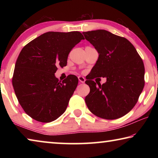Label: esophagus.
Wrapping results in <instances>:
<instances>
[{"instance_id": "esophagus-1", "label": "esophagus", "mask_w": 158, "mask_h": 158, "mask_svg": "<svg viewBox=\"0 0 158 158\" xmlns=\"http://www.w3.org/2000/svg\"><path fill=\"white\" fill-rule=\"evenodd\" d=\"M78 79H79V81L80 83H84L85 81V79L82 76H79Z\"/></svg>"}]
</instances>
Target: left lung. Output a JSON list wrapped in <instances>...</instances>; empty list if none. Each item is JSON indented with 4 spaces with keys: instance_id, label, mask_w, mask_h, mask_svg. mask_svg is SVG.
I'll return each instance as SVG.
<instances>
[{
    "instance_id": "1",
    "label": "left lung",
    "mask_w": 158,
    "mask_h": 158,
    "mask_svg": "<svg viewBox=\"0 0 158 158\" xmlns=\"http://www.w3.org/2000/svg\"><path fill=\"white\" fill-rule=\"evenodd\" d=\"M83 34L99 53L85 82L90 87L85 104L93 114L102 118H119L132 110L142 92L145 84L143 60L125 37L105 30ZM97 76L105 77L107 81L101 85L93 81Z\"/></svg>"
}]
</instances>
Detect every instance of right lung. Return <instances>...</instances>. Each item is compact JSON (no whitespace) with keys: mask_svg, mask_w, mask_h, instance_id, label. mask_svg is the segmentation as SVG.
Masks as SVG:
<instances>
[{"mask_svg":"<svg viewBox=\"0 0 158 158\" xmlns=\"http://www.w3.org/2000/svg\"><path fill=\"white\" fill-rule=\"evenodd\" d=\"M81 40L84 36L78 31L47 32L21 51L12 85L21 107L32 118L49 123L65 111L78 78L69 74L59 81L54 74L57 66H66L69 53Z\"/></svg>","mask_w":158,"mask_h":158,"instance_id":"add662e5","label":"right lung"}]
</instances>
